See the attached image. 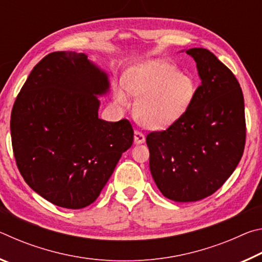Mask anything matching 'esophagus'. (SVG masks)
Instances as JSON below:
<instances>
[{"label":"esophagus","mask_w":262,"mask_h":262,"mask_svg":"<svg viewBox=\"0 0 262 262\" xmlns=\"http://www.w3.org/2000/svg\"><path fill=\"white\" fill-rule=\"evenodd\" d=\"M145 141V136L143 135V133L140 132V130H135L134 132V142L136 144H140V143H143Z\"/></svg>","instance_id":"obj_1"}]
</instances>
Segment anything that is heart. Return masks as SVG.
<instances>
[{
  "label": "heart",
  "mask_w": 262,
  "mask_h": 262,
  "mask_svg": "<svg viewBox=\"0 0 262 262\" xmlns=\"http://www.w3.org/2000/svg\"><path fill=\"white\" fill-rule=\"evenodd\" d=\"M125 86L130 95L139 97L135 117L142 126L148 128H163L178 120L188 110L196 92L192 78L173 66L156 62L130 70ZM115 101L126 106V91L118 90Z\"/></svg>",
  "instance_id": "b5f03b06"
}]
</instances>
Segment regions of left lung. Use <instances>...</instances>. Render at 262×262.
<instances>
[{
  "label": "left lung",
  "instance_id": "1",
  "mask_svg": "<svg viewBox=\"0 0 262 262\" xmlns=\"http://www.w3.org/2000/svg\"><path fill=\"white\" fill-rule=\"evenodd\" d=\"M201 85L183 117L147 135L149 166L158 189L177 202H193L222 187L241 162L246 139L242 88L206 48L186 51Z\"/></svg>",
  "mask_w": 262,
  "mask_h": 262
}]
</instances>
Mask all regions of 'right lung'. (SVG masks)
I'll return each mask as SVG.
<instances>
[{
	"mask_svg": "<svg viewBox=\"0 0 262 262\" xmlns=\"http://www.w3.org/2000/svg\"><path fill=\"white\" fill-rule=\"evenodd\" d=\"M107 75L84 53L53 52L34 66L11 111L12 149L21 177L53 205H91L134 130L127 119L98 118Z\"/></svg>",
	"mask_w": 262,
	"mask_h": 262,
	"instance_id": "1",
	"label": "right lung"
}]
</instances>
